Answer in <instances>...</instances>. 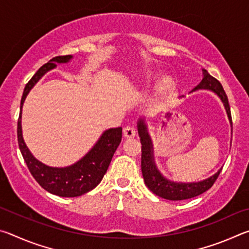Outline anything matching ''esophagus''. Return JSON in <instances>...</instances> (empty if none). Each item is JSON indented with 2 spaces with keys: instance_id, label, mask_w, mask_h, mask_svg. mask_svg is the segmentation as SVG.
Segmentation results:
<instances>
[{
  "instance_id": "obj_1",
  "label": "esophagus",
  "mask_w": 249,
  "mask_h": 249,
  "mask_svg": "<svg viewBox=\"0 0 249 249\" xmlns=\"http://www.w3.org/2000/svg\"><path fill=\"white\" fill-rule=\"evenodd\" d=\"M123 135L125 138H133L136 136V130H135V128L132 127V126H127V127L124 128Z\"/></svg>"
}]
</instances>
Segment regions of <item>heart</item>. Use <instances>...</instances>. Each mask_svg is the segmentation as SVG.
Instances as JSON below:
<instances>
[{"mask_svg": "<svg viewBox=\"0 0 249 249\" xmlns=\"http://www.w3.org/2000/svg\"><path fill=\"white\" fill-rule=\"evenodd\" d=\"M171 87H172L171 80L166 78V79H163V80H161V81H160L158 89H159L160 92H162V93H166V92H168L171 89Z\"/></svg>", "mask_w": 249, "mask_h": 249, "instance_id": "heart-1", "label": "heart"}]
</instances>
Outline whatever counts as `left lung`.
<instances>
[{"label": "left lung", "instance_id": "1", "mask_svg": "<svg viewBox=\"0 0 249 249\" xmlns=\"http://www.w3.org/2000/svg\"><path fill=\"white\" fill-rule=\"evenodd\" d=\"M197 90H210L214 92V93L218 95V98L222 100L223 104H224L227 116L231 123V107L229 104V99L225 93L224 89H223L222 84L218 80L213 78L208 71L203 69V79L202 81L197 84V86L193 89L191 92H195ZM138 128V135L141 137L142 142V177H144L145 184L149 190L155 193L162 199L171 200V201H180V200H187L191 199L202 195L206 190L212 187L215 182L218 175L222 171L218 169L216 174L211 176L210 178L204 179L202 181H197V182H174L166 179L160 171L157 169L154 159V148H153V142L147 130V125L144 120H140L137 123Z\"/></svg>", "mask_w": 249, "mask_h": 249}]
</instances>
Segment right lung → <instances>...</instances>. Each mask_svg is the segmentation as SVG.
Masks as SVG:
<instances>
[{
    "label": "right lung",
    "instance_id": "obj_1",
    "mask_svg": "<svg viewBox=\"0 0 249 249\" xmlns=\"http://www.w3.org/2000/svg\"><path fill=\"white\" fill-rule=\"evenodd\" d=\"M72 59L71 54L58 56L40 67L25 86L20 112L18 122V140L20 153L26 162L32 176L39 183L41 188L53 195L64 197H74L91 191L98 185L107 171L113 155L122 141V127L109 128L102 134L96 144L84 157L73 165L68 167H49L37 160L27 148L23 140L22 133V107L28 92L38 82V80L47 71L56 68V64H66Z\"/></svg>",
    "mask_w": 249,
    "mask_h": 249
}]
</instances>
